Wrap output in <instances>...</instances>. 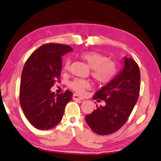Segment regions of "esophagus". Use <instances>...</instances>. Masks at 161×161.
Wrapping results in <instances>:
<instances>
[{
	"label": "esophagus",
	"mask_w": 161,
	"mask_h": 161,
	"mask_svg": "<svg viewBox=\"0 0 161 161\" xmlns=\"http://www.w3.org/2000/svg\"><path fill=\"white\" fill-rule=\"evenodd\" d=\"M73 99L74 100H82L83 99L81 98L80 95H78V94H75L73 95Z\"/></svg>",
	"instance_id": "obj_1"
}]
</instances>
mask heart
I'll list each match as a JSON object with an SVG mask.
<instances>
[{
	"label": "heart",
	"mask_w": 161,
	"mask_h": 161,
	"mask_svg": "<svg viewBox=\"0 0 161 161\" xmlns=\"http://www.w3.org/2000/svg\"><path fill=\"white\" fill-rule=\"evenodd\" d=\"M81 58L87 64L89 67L92 69V76L94 80L99 83H108L113 80L116 75L117 66L115 63L108 60V57L101 53L96 52H84L81 54ZM69 66L70 61L67 60L64 69L68 70ZM70 85L74 90L80 94L90 87V83L87 81L79 79L74 80Z\"/></svg>",
	"instance_id": "heart-1"
}]
</instances>
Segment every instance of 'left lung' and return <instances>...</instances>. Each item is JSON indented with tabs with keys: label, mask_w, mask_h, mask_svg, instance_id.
Listing matches in <instances>:
<instances>
[{
	"label": "left lung",
	"mask_w": 161,
	"mask_h": 161,
	"mask_svg": "<svg viewBox=\"0 0 161 161\" xmlns=\"http://www.w3.org/2000/svg\"><path fill=\"white\" fill-rule=\"evenodd\" d=\"M140 74L137 64L123 57V66L109 83L97 92L94 99L104 100L105 105L97 107L86 115L91 130L100 136L113 133L125 123L137 101Z\"/></svg>",
	"instance_id": "obj_1"
}]
</instances>
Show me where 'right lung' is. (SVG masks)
<instances>
[{"instance_id": "add662e5", "label": "right lung", "mask_w": 161, "mask_h": 161, "mask_svg": "<svg viewBox=\"0 0 161 161\" xmlns=\"http://www.w3.org/2000/svg\"><path fill=\"white\" fill-rule=\"evenodd\" d=\"M68 45L47 44L30 56L23 69L20 104L26 119L39 130H49L62 120L65 107L72 99L71 92L55 94L51 91L59 80L62 57L72 52Z\"/></svg>"}]
</instances>
